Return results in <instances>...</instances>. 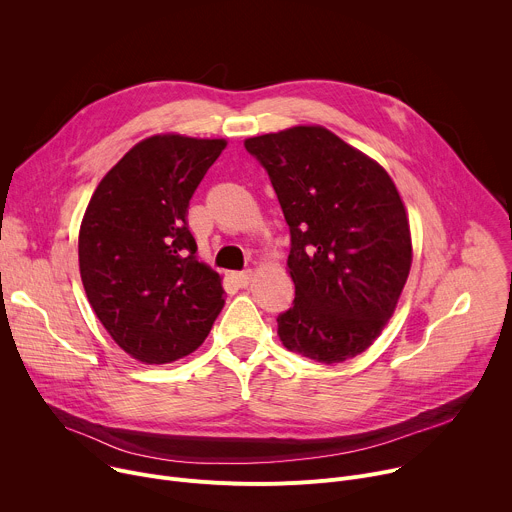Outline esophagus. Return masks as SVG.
<instances>
[{
  "instance_id": "1",
  "label": "esophagus",
  "mask_w": 512,
  "mask_h": 512,
  "mask_svg": "<svg viewBox=\"0 0 512 512\" xmlns=\"http://www.w3.org/2000/svg\"><path fill=\"white\" fill-rule=\"evenodd\" d=\"M251 280H253V271H251V269H245V271L235 273V282H237V286H241V288H247Z\"/></svg>"
}]
</instances>
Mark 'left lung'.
<instances>
[{"instance_id": "8db88e82", "label": "left lung", "mask_w": 512, "mask_h": 512, "mask_svg": "<svg viewBox=\"0 0 512 512\" xmlns=\"http://www.w3.org/2000/svg\"><path fill=\"white\" fill-rule=\"evenodd\" d=\"M290 226L292 308L277 335L302 357L341 363L392 316L410 271L404 204L390 175L322 126L247 138Z\"/></svg>"}]
</instances>
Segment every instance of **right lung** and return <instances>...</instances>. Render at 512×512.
<instances>
[{
  "mask_svg": "<svg viewBox=\"0 0 512 512\" xmlns=\"http://www.w3.org/2000/svg\"><path fill=\"white\" fill-rule=\"evenodd\" d=\"M222 138L151 136L100 181L79 230L87 300L134 359L171 363L196 351L224 306L220 275L198 261L188 208Z\"/></svg>",
  "mask_w": 512,
  "mask_h": 512,
  "instance_id": "right-lung-1",
  "label": "right lung"
}]
</instances>
